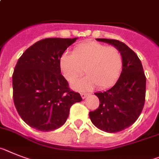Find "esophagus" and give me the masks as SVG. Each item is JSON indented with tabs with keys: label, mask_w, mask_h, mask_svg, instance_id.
<instances>
[{
	"label": "esophagus",
	"mask_w": 159,
	"mask_h": 159,
	"mask_svg": "<svg viewBox=\"0 0 159 159\" xmlns=\"http://www.w3.org/2000/svg\"><path fill=\"white\" fill-rule=\"evenodd\" d=\"M87 95L88 94H86V93H81V96H82V98H86V97H87Z\"/></svg>",
	"instance_id": "obj_1"
}]
</instances>
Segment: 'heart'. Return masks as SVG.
<instances>
[{"instance_id":"obj_1","label":"heart","mask_w":159,"mask_h":159,"mask_svg":"<svg viewBox=\"0 0 159 159\" xmlns=\"http://www.w3.org/2000/svg\"><path fill=\"white\" fill-rule=\"evenodd\" d=\"M123 64L118 49L96 42L77 45L73 54L65 52L59 60L61 73L69 82L80 77L85 69L87 74L71 84L78 90H91L97 85L102 90L111 87L120 77Z\"/></svg>"}]
</instances>
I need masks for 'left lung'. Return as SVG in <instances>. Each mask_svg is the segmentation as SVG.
Returning a JSON list of instances; mask_svg holds the SVG:
<instances>
[{"mask_svg": "<svg viewBox=\"0 0 159 159\" xmlns=\"http://www.w3.org/2000/svg\"><path fill=\"white\" fill-rule=\"evenodd\" d=\"M120 52L123 69L112 87L94 93L99 99L98 109L90 111L95 127L106 133L120 132L131 126L141 115L145 98L146 78L138 57L127 45L116 39H96Z\"/></svg>", "mask_w": 159, "mask_h": 159, "instance_id": "8db88e82", "label": "left lung"}]
</instances>
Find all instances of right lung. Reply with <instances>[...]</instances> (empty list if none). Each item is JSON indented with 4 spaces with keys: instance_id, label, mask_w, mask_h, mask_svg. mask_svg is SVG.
<instances>
[{
    "instance_id": "add662e5",
    "label": "right lung",
    "mask_w": 159,
    "mask_h": 159,
    "mask_svg": "<svg viewBox=\"0 0 159 159\" xmlns=\"http://www.w3.org/2000/svg\"><path fill=\"white\" fill-rule=\"evenodd\" d=\"M77 39H44L18 59L13 73L14 105L24 122L33 129L42 132L59 129L72 105L82 100L69 89L59 65L61 55Z\"/></svg>"
}]
</instances>
